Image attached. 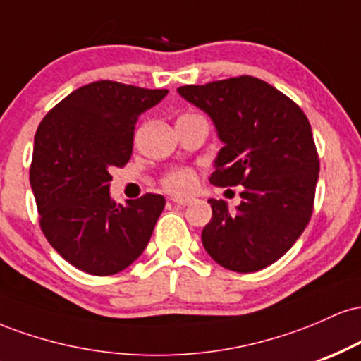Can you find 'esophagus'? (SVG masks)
<instances>
[{"label": "esophagus", "instance_id": "obj_1", "mask_svg": "<svg viewBox=\"0 0 361 361\" xmlns=\"http://www.w3.org/2000/svg\"><path fill=\"white\" fill-rule=\"evenodd\" d=\"M171 200H173V204L178 205V207H186V205H190L193 202L192 198H180V197L171 198Z\"/></svg>", "mask_w": 361, "mask_h": 361}]
</instances>
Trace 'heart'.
Masks as SVG:
<instances>
[{"label": "heart", "instance_id": "obj_1", "mask_svg": "<svg viewBox=\"0 0 361 361\" xmlns=\"http://www.w3.org/2000/svg\"><path fill=\"white\" fill-rule=\"evenodd\" d=\"M161 185L171 193L186 195L197 186V175L190 168H175L163 176Z\"/></svg>", "mask_w": 361, "mask_h": 361}]
</instances>
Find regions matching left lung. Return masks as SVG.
<instances>
[{
	"label": "left lung",
	"mask_w": 361,
	"mask_h": 361,
	"mask_svg": "<svg viewBox=\"0 0 361 361\" xmlns=\"http://www.w3.org/2000/svg\"><path fill=\"white\" fill-rule=\"evenodd\" d=\"M178 93L212 118L224 142L210 183L243 185L234 210L209 200L205 251L227 270H263L293 246L312 215L319 156L309 120L295 102L252 76L180 86Z\"/></svg>",
	"instance_id": "obj_1"
}]
</instances>
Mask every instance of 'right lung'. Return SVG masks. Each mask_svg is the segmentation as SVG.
<instances>
[{"label":"right lung","instance_id":"obj_1","mask_svg":"<svg viewBox=\"0 0 361 361\" xmlns=\"http://www.w3.org/2000/svg\"><path fill=\"white\" fill-rule=\"evenodd\" d=\"M166 94L94 81L57 103L37 128L30 185L40 227L78 270L115 275L146 250L166 200L146 193L117 205L110 197V169L128 163L139 115Z\"/></svg>","mask_w":361,"mask_h":361}]
</instances>
